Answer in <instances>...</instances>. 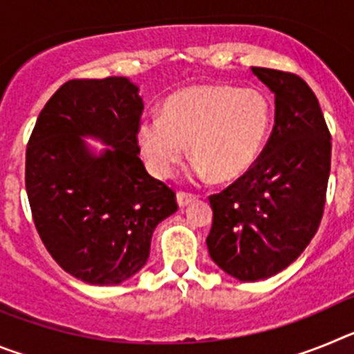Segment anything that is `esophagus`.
Wrapping results in <instances>:
<instances>
[{"label":"esophagus","instance_id":"34e87169","mask_svg":"<svg viewBox=\"0 0 354 354\" xmlns=\"http://www.w3.org/2000/svg\"><path fill=\"white\" fill-rule=\"evenodd\" d=\"M196 198H198V196L192 195V193H186V192L177 193V204H179V207H186V205H189L192 202H195Z\"/></svg>","mask_w":354,"mask_h":354}]
</instances>
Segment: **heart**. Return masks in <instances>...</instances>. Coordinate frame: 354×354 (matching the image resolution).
I'll return each mask as SVG.
<instances>
[{"instance_id":"obj_1","label":"heart","mask_w":354,"mask_h":354,"mask_svg":"<svg viewBox=\"0 0 354 354\" xmlns=\"http://www.w3.org/2000/svg\"><path fill=\"white\" fill-rule=\"evenodd\" d=\"M273 108L264 92L228 84H198L171 93L161 117L143 118L138 143L150 171L170 177L186 154L196 177L232 183L257 162L270 134Z\"/></svg>"}]
</instances>
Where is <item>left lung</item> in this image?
<instances>
[{
    "instance_id": "left-lung-1",
    "label": "left lung",
    "mask_w": 354,
    "mask_h": 354,
    "mask_svg": "<svg viewBox=\"0 0 354 354\" xmlns=\"http://www.w3.org/2000/svg\"><path fill=\"white\" fill-rule=\"evenodd\" d=\"M274 93V126L252 170L209 196L207 248L230 277L255 282L286 270L317 232L331 136L317 97L296 74L252 67Z\"/></svg>"
}]
</instances>
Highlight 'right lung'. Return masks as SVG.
I'll return each instance as SVG.
<instances>
[{
    "label": "right lung",
    "instance_id": "add662e5",
    "mask_svg": "<svg viewBox=\"0 0 354 354\" xmlns=\"http://www.w3.org/2000/svg\"><path fill=\"white\" fill-rule=\"evenodd\" d=\"M143 101L127 77L71 80L40 111L26 147V193L37 232L62 270L117 286L147 264L175 192L138 158ZM81 136L109 145L95 156Z\"/></svg>",
    "mask_w": 354,
    "mask_h": 354
}]
</instances>
